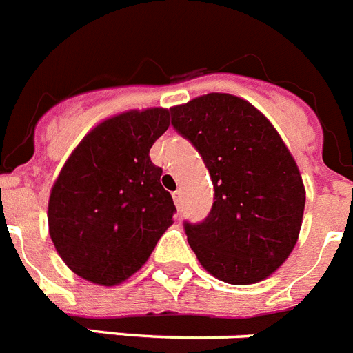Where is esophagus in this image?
<instances>
[{
    "mask_svg": "<svg viewBox=\"0 0 353 353\" xmlns=\"http://www.w3.org/2000/svg\"><path fill=\"white\" fill-rule=\"evenodd\" d=\"M172 197H174V203H176L177 210L181 208V190H176L174 194H172Z\"/></svg>",
    "mask_w": 353,
    "mask_h": 353,
    "instance_id": "esophagus-1",
    "label": "esophagus"
}]
</instances>
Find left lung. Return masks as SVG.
Segmentation results:
<instances>
[{"instance_id": "1", "label": "left lung", "mask_w": 353, "mask_h": 353, "mask_svg": "<svg viewBox=\"0 0 353 353\" xmlns=\"http://www.w3.org/2000/svg\"><path fill=\"white\" fill-rule=\"evenodd\" d=\"M172 127L196 147L214 185L201 223L185 221L188 245L206 272L252 285L290 256L305 212V186L277 130L256 107L206 94L170 108Z\"/></svg>"}]
</instances>
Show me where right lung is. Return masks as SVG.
I'll return each mask as SVG.
<instances>
[{
	"instance_id": "obj_1",
	"label": "right lung",
	"mask_w": 353,
	"mask_h": 353,
	"mask_svg": "<svg viewBox=\"0 0 353 353\" xmlns=\"http://www.w3.org/2000/svg\"><path fill=\"white\" fill-rule=\"evenodd\" d=\"M168 125L167 108L123 112L88 132L59 172L48 199V232L83 279L123 283L172 225L176 205L148 156Z\"/></svg>"
}]
</instances>
